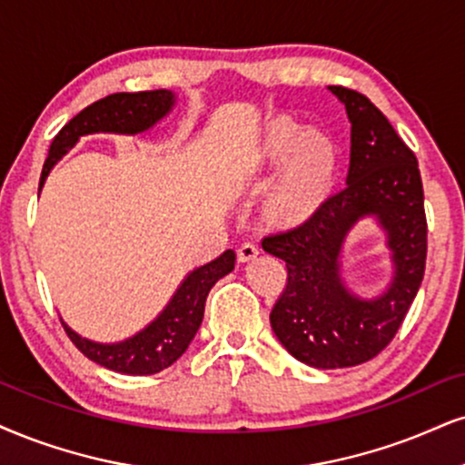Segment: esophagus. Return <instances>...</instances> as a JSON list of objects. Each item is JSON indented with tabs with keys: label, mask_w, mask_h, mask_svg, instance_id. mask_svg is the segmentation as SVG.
<instances>
[{
	"label": "esophagus",
	"mask_w": 465,
	"mask_h": 465,
	"mask_svg": "<svg viewBox=\"0 0 465 465\" xmlns=\"http://www.w3.org/2000/svg\"><path fill=\"white\" fill-rule=\"evenodd\" d=\"M259 254H261L259 245L252 243V242L242 243V245H239V250H237V259H239V262H248V261H252V259H256V256H259Z\"/></svg>",
	"instance_id": "34e87169"
}]
</instances>
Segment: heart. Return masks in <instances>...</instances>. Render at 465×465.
Segmentation results:
<instances>
[{"label": "heart", "mask_w": 465, "mask_h": 465, "mask_svg": "<svg viewBox=\"0 0 465 465\" xmlns=\"http://www.w3.org/2000/svg\"><path fill=\"white\" fill-rule=\"evenodd\" d=\"M254 165L276 168L286 163L272 192V213L280 220H300L323 196L338 168V146L328 135L293 120H278L256 146Z\"/></svg>", "instance_id": "b5f03b06"}]
</instances>
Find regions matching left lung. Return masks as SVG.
I'll use <instances>...</instances> for the list:
<instances>
[{
    "mask_svg": "<svg viewBox=\"0 0 465 465\" xmlns=\"http://www.w3.org/2000/svg\"><path fill=\"white\" fill-rule=\"evenodd\" d=\"M330 93L351 123L347 185L289 231L262 239L286 262V286L269 321L278 341L314 369H345L375 358L397 334L420 289L427 261V217L416 154L364 94L342 85ZM377 216L387 231L395 273L372 301L353 296L340 278L348 231Z\"/></svg>",
    "mask_w": 465,
    "mask_h": 465,
    "instance_id": "1",
    "label": "left lung"
}]
</instances>
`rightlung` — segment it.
<instances>
[{"label": "right lung", "instance_id": "1", "mask_svg": "<svg viewBox=\"0 0 465 465\" xmlns=\"http://www.w3.org/2000/svg\"><path fill=\"white\" fill-rule=\"evenodd\" d=\"M176 96L170 90H148V93H116L93 103L82 110L73 120L62 127L54 137L49 157L43 165L40 187L62 154L73 148L82 135L90 134H144L165 118L174 107ZM38 187V192H40ZM234 269V252L226 250L215 261L206 262L187 273L176 293L172 295L162 314L148 323L144 330L123 342H94L82 338L64 325L66 334L74 347L93 362L105 369L124 372V375H154L168 369L185 353L189 342L193 341L204 317V302L217 280Z\"/></svg>", "mask_w": 465, "mask_h": 465}]
</instances>
